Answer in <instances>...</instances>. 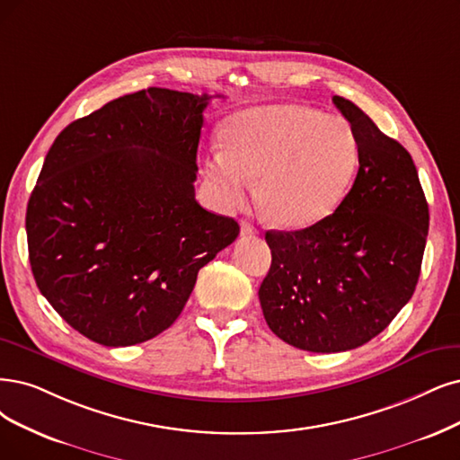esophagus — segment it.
<instances>
[{
    "label": "esophagus",
    "mask_w": 460,
    "mask_h": 460,
    "mask_svg": "<svg viewBox=\"0 0 460 460\" xmlns=\"http://www.w3.org/2000/svg\"><path fill=\"white\" fill-rule=\"evenodd\" d=\"M241 234H243V236H256V234H258V229L253 227V226L250 224V221H243V224H241Z\"/></svg>",
    "instance_id": "1"
}]
</instances>
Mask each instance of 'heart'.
I'll return each instance as SVG.
<instances>
[{"instance_id": "b5f03b06", "label": "heart", "mask_w": 460, "mask_h": 460, "mask_svg": "<svg viewBox=\"0 0 460 460\" xmlns=\"http://www.w3.org/2000/svg\"><path fill=\"white\" fill-rule=\"evenodd\" d=\"M224 149L204 164L219 200L239 208L260 180L263 216L284 229H305L332 216L352 190L360 144L341 117L279 104L229 117L221 128Z\"/></svg>"}]
</instances>
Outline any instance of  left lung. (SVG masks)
I'll return each instance as SVG.
<instances>
[{
  "label": "left lung",
  "mask_w": 460,
  "mask_h": 460,
  "mask_svg": "<svg viewBox=\"0 0 460 460\" xmlns=\"http://www.w3.org/2000/svg\"><path fill=\"white\" fill-rule=\"evenodd\" d=\"M360 144L352 190L332 216L299 231H267L260 286L269 328L309 352L371 341L411 299L429 234V204L407 149L350 100L333 96Z\"/></svg>",
  "instance_id": "left-lung-1"
}]
</instances>
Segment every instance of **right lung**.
I'll return each mask as SVG.
<instances>
[{
  "label": "right lung",
  "instance_id": "1",
  "mask_svg": "<svg viewBox=\"0 0 460 460\" xmlns=\"http://www.w3.org/2000/svg\"><path fill=\"white\" fill-rule=\"evenodd\" d=\"M208 94L149 87L67 125L26 210L33 279L91 341L138 345L174 324L199 269L241 233L195 199Z\"/></svg>",
  "mask_w": 460,
  "mask_h": 460
}]
</instances>
